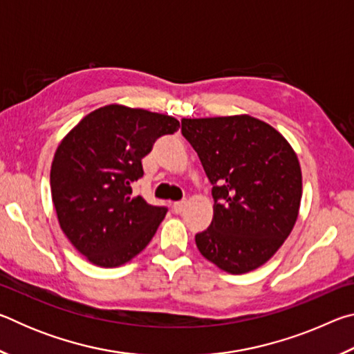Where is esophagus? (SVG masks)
<instances>
[{
    "instance_id": "1",
    "label": "esophagus",
    "mask_w": 354,
    "mask_h": 354,
    "mask_svg": "<svg viewBox=\"0 0 354 354\" xmlns=\"http://www.w3.org/2000/svg\"><path fill=\"white\" fill-rule=\"evenodd\" d=\"M185 206H187V201H176V203H173V211H175L176 214H181L185 209Z\"/></svg>"
}]
</instances>
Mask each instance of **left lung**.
I'll return each mask as SVG.
<instances>
[{"mask_svg": "<svg viewBox=\"0 0 354 354\" xmlns=\"http://www.w3.org/2000/svg\"><path fill=\"white\" fill-rule=\"evenodd\" d=\"M181 133L214 185V217L195 236L207 261L231 274L266 263L295 226L301 169L270 124L250 115L183 118Z\"/></svg>", "mask_w": 354, "mask_h": 354, "instance_id": "8db88e82", "label": "left lung"}]
</instances>
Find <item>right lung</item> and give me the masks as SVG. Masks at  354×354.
<instances>
[{"label":"right lung","instance_id":"1","mask_svg":"<svg viewBox=\"0 0 354 354\" xmlns=\"http://www.w3.org/2000/svg\"><path fill=\"white\" fill-rule=\"evenodd\" d=\"M179 122L164 113L109 104L64 137L51 164L53 205L71 245L95 266H123L147 247L167 207L131 196L142 159Z\"/></svg>","mask_w":354,"mask_h":354}]
</instances>
